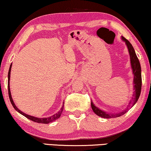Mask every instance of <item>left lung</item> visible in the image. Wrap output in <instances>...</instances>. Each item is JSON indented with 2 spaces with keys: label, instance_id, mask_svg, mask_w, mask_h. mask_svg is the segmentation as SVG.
Wrapping results in <instances>:
<instances>
[{
  "label": "left lung",
  "instance_id": "left-lung-1",
  "mask_svg": "<svg viewBox=\"0 0 151 151\" xmlns=\"http://www.w3.org/2000/svg\"><path fill=\"white\" fill-rule=\"evenodd\" d=\"M122 40L126 42L127 45L128 49H129V52L130 54V58H131V67L133 69V73L134 74V91L133 98H132V100L130 102L129 106L127 109L124 110L122 112L119 113H116V114H111V113H108L104 112L100 109H99L98 107H96L93 104V103L91 102V108L93 111V112L96 113L98 116L104 117V118H113V117H120L124 114H125L129 110V108H131L133 106L134 104L137 102L138 99L139 98L140 93H141V89H142V75H141V66H140L139 60H138L137 55L135 52L133 46L130 43V42L128 40H127L125 38L122 37Z\"/></svg>",
  "mask_w": 151,
  "mask_h": 151
}]
</instances>
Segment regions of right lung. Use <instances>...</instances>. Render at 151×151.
<instances>
[{
    "label": "right lung",
    "mask_w": 151,
    "mask_h": 151,
    "mask_svg": "<svg viewBox=\"0 0 151 151\" xmlns=\"http://www.w3.org/2000/svg\"><path fill=\"white\" fill-rule=\"evenodd\" d=\"M12 64H11V65H10V67H9V72H8V93H9V100H10V102H11L12 106H14V108L15 109L16 111H17L18 113H20V114H22V115H24V117H26L27 118H28L29 119H30V120H32L33 122H37V123H41V124H49V123H51L52 122L56 120L57 119H58L60 117V115L62 114V112H63V109H64V104H63V106H62V108L56 114L52 115V116L49 117H45V118H38V117H33V116H31V115H27L25 113H24L23 112H22L21 111H20L19 109H18L17 107L16 106L15 104H14L13 100H12V95H11V91H10V88H9V80H10V72H11V68H12Z\"/></svg>",
    "instance_id": "right-lung-1"
}]
</instances>
